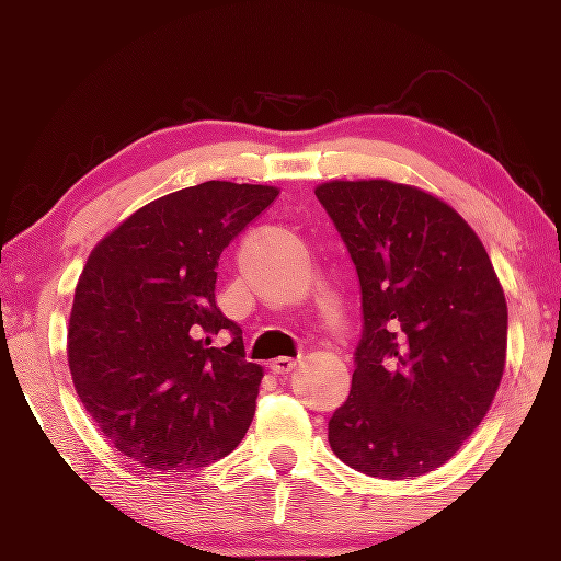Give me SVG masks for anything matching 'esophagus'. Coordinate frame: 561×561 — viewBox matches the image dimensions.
<instances>
[{
	"instance_id": "34e87169",
	"label": "esophagus",
	"mask_w": 561,
	"mask_h": 561,
	"mask_svg": "<svg viewBox=\"0 0 561 561\" xmlns=\"http://www.w3.org/2000/svg\"><path fill=\"white\" fill-rule=\"evenodd\" d=\"M294 368H296V360L294 358H275L271 363V370H273L275 376H288Z\"/></svg>"
}]
</instances>
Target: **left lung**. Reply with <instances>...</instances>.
Returning a JSON list of instances; mask_svg holds the SVG:
<instances>
[{
	"instance_id": "1",
	"label": "left lung",
	"mask_w": 561,
	"mask_h": 561,
	"mask_svg": "<svg viewBox=\"0 0 561 561\" xmlns=\"http://www.w3.org/2000/svg\"><path fill=\"white\" fill-rule=\"evenodd\" d=\"M360 280L351 397L330 417L340 461L381 479L443 467L477 431L505 370L507 304L474 229L389 180L317 187Z\"/></svg>"
}]
</instances>
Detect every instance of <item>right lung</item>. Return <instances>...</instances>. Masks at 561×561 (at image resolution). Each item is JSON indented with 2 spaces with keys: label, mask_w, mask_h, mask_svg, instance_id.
Returning a JSON list of instances; mask_svg holds the SVG:
<instances>
[{
  "label": "right lung",
  "mask_w": 561,
  "mask_h": 561,
  "mask_svg": "<svg viewBox=\"0 0 561 561\" xmlns=\"http://www.w3.org/2000/svg\"><path fill=\"white\" fill-rule=\"evenodd\" d=\"M275 195L224 180L164 195L113 229L79 275L71 381L107 440L157 474L218 461L252 423L263 368L216 307V267ZM218 331L229 346L209 345Z\"/></svg>",
  "instance_id": "right-lung-1"
}]
</instances>
